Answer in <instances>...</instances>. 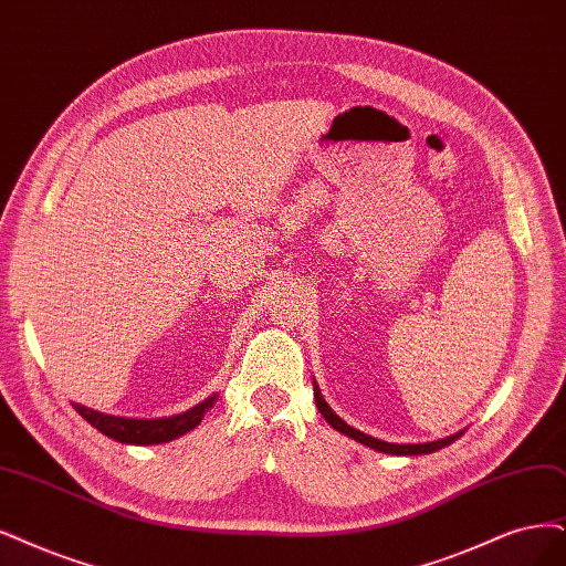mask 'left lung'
<instances>
[{"label":"left lung","mask_w":566,"mask_h":566,"mask_svg":"<svg viewBox=\"0 0 566 566\" xmlns=\"http://www.w3.org/2000/svg\"><path fill=\"white\" fill-rule=\"evenodd\" d=\"M315 403H317V408H319V412L324 415V420L333 427V429H338L340 433H345V436H349V438H354V441H359V443H364V446H368V448H373V450H378V452H387V454H429V452H436V450H441V448H446V446H450V443H454V438H459L462 436L464 431H459V433H454V436H448V438H443V441H433V443H415V446H396V443H385V441H378V438H373V436H366V433H361L359 429H352L349 424H345L340 417L333 412L331 408H328V403L322 399V394H319V387H317V382H315Z\"/></svg>","instance_id":"obj_1"}]
</instances>
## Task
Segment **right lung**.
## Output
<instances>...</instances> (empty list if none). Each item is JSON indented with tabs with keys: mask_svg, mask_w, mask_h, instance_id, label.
<instances>
[{
	"mask_svg": "<svg viewBox=\"0 0 566 566\" xmlns=\"http://www.w3.org/2000/svg\"><path fill=\"white\" fill-rule=\"evenodd\" d=\"M217 396L212 399L202 401L200 406L186 410L175 417H163V420H128V417H114V415H104L97 410H91L81 403H72L76 412L83 417V420L91 422L97 431L104 436L114 438L118 443H130V446H156V443H167L175 441V438L184 436L186 431L196 429L205 412L214 406Z\"/></svg>",
	"mask_w": 566,
	"mask_h": 566,
	"instance_id": "add662e5",
	"label": "right lung"
}]
</instances>
